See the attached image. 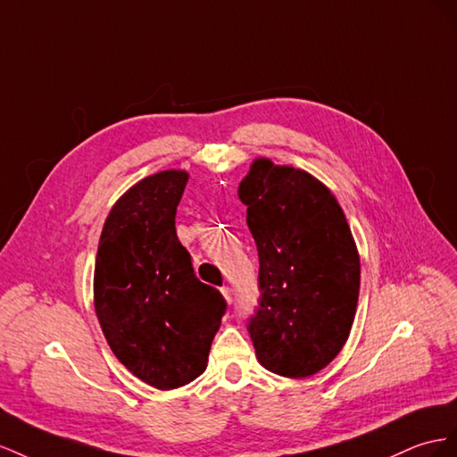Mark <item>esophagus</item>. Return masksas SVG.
<instances>
[{"instance_id":"34e87169","label":"esophagus","mask_w":457,"mask_h":457,"mask_svg":"<svg viewBox=\"0 0 457 457\" xmlns=\"http://www.w3.org/2000/svg\"><path fill=\"white\" fill-rule=\"evenodd\" d=\"M221 295H224V298H226V303L228 304H231V301H233V293H231V287H221Z\"/></svg>"}]
</instances>
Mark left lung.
I'll list each match as a JSON object with an SVG mask.
<instances>
[{
  "mask_svg": "<svg viewBox=\"0 0 457 457\" xmlns=\"http://www.w3.org/2000/svg\"><path fill=\"white\" fill-rule=\"evenodd\" d=\"M258 249L260 301L249 318L258 361L310 377L341 352L360 295V256L343 208L321 181L256 159L239 184Z\"/></svg>",
  "mask_w": 457,
  "mask_h": 457,
  "instance_id": "left-lung-1",
  "label": "left lung"
}]
</instances>
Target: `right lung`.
<instances>
[{
	"instance_id": "right-lung-1",
	"label": "right lung",
	"mask_w": 457,
	"mask_h": 457,
	"mask_svg": "<svg viewBox=\"0 0 457 457\" xmlns=\"http://www.w3.org/2000/svg\"><path fill=\"white\" fill-rule=\"evenodd\" d=\"M187 172L137 181L114 203L101 231L94 303L114 356L159 390L184 386L206 370L226 314L218 289L197 279L176 233Z\"/></svg>"
}]
</instances>
